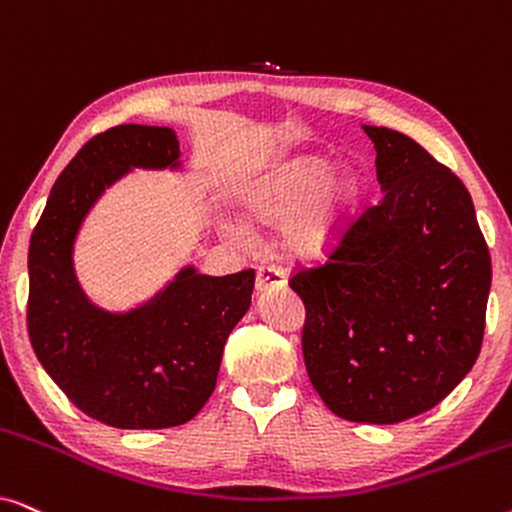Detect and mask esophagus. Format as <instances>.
<instances>
[{"instance_id": "obj_1", "label": "esophagus", "mask_w": 512, "mask_h": 512, "mask_svg": "<svg viewBox=\"0 0 512 512\" xmlns=\"http://www.w3.org/2000/svg\"><path fill=\"white\" fill-rule=\"evenodd\" d=\"M286 284L284 272L275 268V265H263L256 272V289L258 291H270V289H282Z\"/></svg>"}]
</instances>
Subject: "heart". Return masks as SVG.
I'll return each instance as SVG.
<instances>
[{"label": "heart", "instance_id": "b5f03b06", "mask_svg": "<svg viewBox=\"0 0 512 512\" xmlns=\"http://www.w3.org/2000/svg\"><path fill=\"white\" fill-rule=\"evenodd\" d=\"M356 179L347 167H328L317 153H298L270 165L240 191L244 212L258 221L279 216V242L293 256H317L333 244L356 198ZM230 237H244L240 219H221Z\"/></svg>", "mask_w": 512, "mask_h": 512}]
</instances>
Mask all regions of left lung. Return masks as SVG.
<instances>
[{"label": "left lung", "mask_w": 512, "mask_h": 512, "mask_svg": "<svg viewBox=\"0 0 512 512\" xmlns=\"http://www.w3.org/2000/svg\"><path fill=\"white\" fill-rule=\"evenodd\" d=\"M363 132L377 151L380 200L289 286L305 303L303 356L321 401L349 422L396 424L471 373L492 258L450 167L403 132Z\"/></svg>", "instance_id": "1"}]
</instances>
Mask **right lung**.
<instances>
[{
    "instance_id": "obj_1",
    "label": "right lung",
    "mask_w": 512,
    "mask_h": 512,
    "mask_svg": "<svg viewBox=\"0 0 512 512\" xmlns=\"http://www.w3.org/2000/svg\"><path fill=\"white\" fill-rule=\"evenodd\" d=\"M137 167L181 170L177 132L116 125L62 170L30 240L27 331L41 366L88 417L116 429H167L191 422L212 396L256 275L209 277L184 265L132 310L97 307L76 277L74 244L95 202Z\"/></svg>"
}]
</instances>
